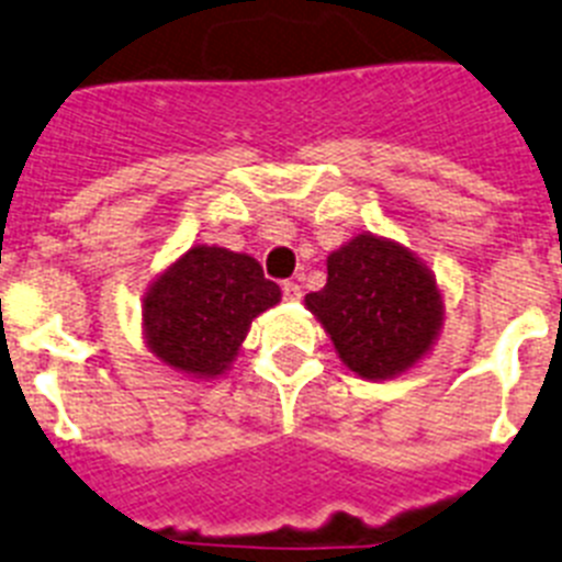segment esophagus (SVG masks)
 <instances>
[{"label": "esophagus", "mask_w": 562, "mask_h": 562, "mask_svg": "<svg viewBox=\"0 0 562 562\" xmlns=\"http://www.w3.org/2000/svg\"><path fill=\"white\" fill-rule=\"evenodd\" d=\"M281 292H284L286 301H301V295H304L301 284H295V281H284V284H281Z\"/></svg>", "instance_id": "34e87169"}]
</instances>
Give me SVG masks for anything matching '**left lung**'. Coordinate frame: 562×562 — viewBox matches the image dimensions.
Instances as JSON below:
<instances>
[{"instance_id":"1","label":"left lung","mask_w":562,"mask_h":562,"mask_svg":"<svg viewBox=\"0 0 562 562\" xmlns=\"http://www.w3.org/2000/svg\"><path fill=\"white\" fill-rule=\"evenodd\" d=\"M306 306L362 380H391L428 355L445 321L436 278L408 247L360 233L326 258Z\"/></svg>"}]
</instances>
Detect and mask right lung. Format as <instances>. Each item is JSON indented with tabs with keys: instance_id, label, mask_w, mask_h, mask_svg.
I'll return each mask as SVG.
<instances>
[{
	"instance_id": "1",
	"label": "right lung",
	"mask_w": 562,
	"mask_h": 562,
	"mask_svg": "<svg viewBox=\"0 0 562 562\" xmlns=\"http://www.w3.org/2000/svg\"><path fill=\"white\" fill-rule=\"evenodd\" d=\"M281 301L252 256L196 245L143 297V335L166 366L211 380L231 369L252 317Z\"/></svg>"
}]
</instances>
